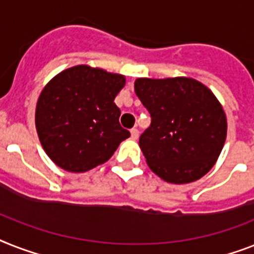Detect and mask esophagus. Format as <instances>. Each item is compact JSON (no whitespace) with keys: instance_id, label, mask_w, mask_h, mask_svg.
I'll return each instance as SVG.
<instances>
[{"instance_id":"esophagus-1","label":"esophagus","mask_w":254,"mask_h":254,"mask_svg":"<svg viewBox=\"0 0 254 254\" xmlns=\"http://www.w3.org/2000/svg\"><path fill=\"white\" fill-rule=\"evenodd\" d=\"M138 137H139V131H138V129L133 127V129L130 130V138L133 139V141H137Z\"/></svg>"}]
</instances>
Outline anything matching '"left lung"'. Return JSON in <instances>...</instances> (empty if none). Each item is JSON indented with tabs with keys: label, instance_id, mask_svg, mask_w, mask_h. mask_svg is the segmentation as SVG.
Returning <instances> with one entry per match:
<instances>
[{
	"label": "left lung",
	"instance_id": "obj_1",
	"mask_svg": "<svg viewBox=\"0 0 254 254\" xmlns=\"http://www.w3.org/2000/svg\"><path fill=\"white\" fill-rule=\"evenodd\" d=\"M135 94L151 124L139 137L148 167L163 180L187 184L215 164L227 135L218 99L191 78H138Z\"/></svg>",
	"mask_w": 254,
	"mask_h": 254
}]
</instances>
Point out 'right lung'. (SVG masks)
<instances>
[{"label":"right lung","instance_id":"right-lung-1","mask_svg":"<svg viewBox=\"0 0 254 254\" xmlns=\"http://www.w3.org/2000/svg\"><path fill=\"white\" fill-rule=\"evenodd\" d=\"M125 78L79 65L64 70L44 87L36 106L41 146L59 167L86 172L106 163L130 133L120 125L115 98Z\"/></svg>","mask_w":254,"mask_h":254}]
</instances>
